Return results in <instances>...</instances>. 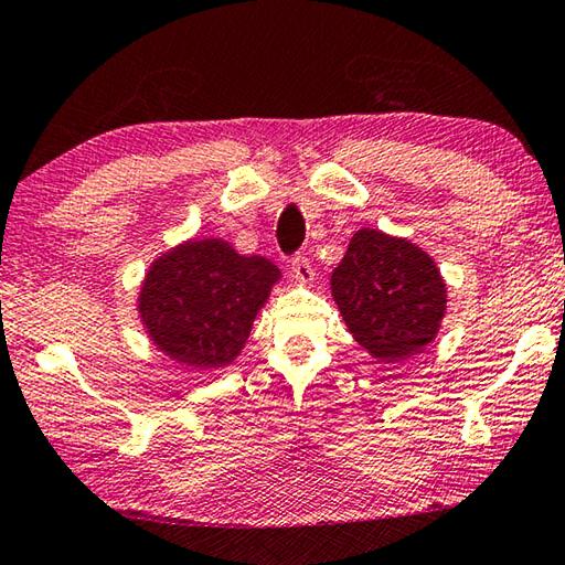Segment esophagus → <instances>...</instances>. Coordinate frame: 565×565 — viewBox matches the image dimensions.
<instances>
[{
  "mask_svg": "<svg viewBox=\"0 0 565 565\" xmlns=\"http://www.w3.org/2000/svg\"><path fill=\"white\" fill-rule=\"evenodd\" d=\"M291 271H294L298 284H303V286L313 284V276H316V274H313V269H311V262H308L306 257H301V254H298V257L291 259Z\"/></svg>",
  "mask_w": 565,
  "mask_h": 565,
  "instance_id": "esophagus-1",
  "label": "esophagus"
}]
</instances>
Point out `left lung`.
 Segmentation results:
<instances>
[{"label": "left lung", "instance_id": "obj_1", "mask_svg": "<svg viewBox=\"0 0 565 565\" xmlns=\"http://www.w3.org/2000/svg\"><path fill=\"white\" fill-rule=\"evenodd\" d=\"M350 335L380 362H399L436 340L448 286L428 252L406 237L362 227L330 276Z\"/></svg>", "mask_w": 565, "mask_h": 565}]
</instances>
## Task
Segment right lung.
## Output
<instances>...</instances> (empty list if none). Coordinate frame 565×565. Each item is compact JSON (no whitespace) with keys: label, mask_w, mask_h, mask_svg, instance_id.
<instances>
[{"label":"right lung","mask_w":565,"mask_h":565,"mask_svg":"<svg viewBox=\"0 0 565 565\" xmlns=\"http://www.w3.org/2000/svg\"><path fill=\"white\" fill-rule=\"evenodd\" d=\"M281 281L274 262L239 254L223 237H193L143 274L137 311L143 333L185 370H223L239 358L254 318Z\"/></svg>","instance_id":"add662e5"}]
</instances>
